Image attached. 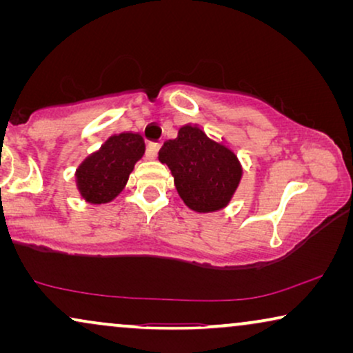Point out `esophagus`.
<instances>
[{
  "instance_id": "esophagus-1",
  "label": "esophagus",
  "mask_w": 353,
  "mask_h": 353,
  "mask_svg": "<svg viewBox=\"0 0 353 353\" xmlns=\"http://www.w3.org/2000/svg\"><path fill=\"white\" fill-rule=\"evenodd\" d=\"M161 146H162V143H159V141H151V143H149L148 144V157L149 159H156Z\"/></svg>"
}]
</instances>
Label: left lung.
I'll list each match as a JSON object with an SVG mask.
<instances>
[{"label":"left lung","instance_id":"8db88e82","mask_svg":"<svg viewBox=\"0 0 353 353\" xmlns=\"http://www.w3.org/2000/svg\"><path fill=\"white\" fill-rule=\"evenodd\" d=\"M159 161L167 163L178 194L196 212L223 209L243 175L238 157L228 148L191 125L181 127L175 139L163 143Z\"/></svg>","mask_w":353,"mask_h":353}]
</instances>
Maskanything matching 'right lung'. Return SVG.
<instances>
[{
	"label": "right lung",
	"instance_id": "1",
	"mask_svg": "<svg viewBox=\"0 0 353 353\" xmlns=\"http://www.w3.org/2000/svg\"><path fill=\"white\" fill-rule=\"evenodd\" d=\"M144 139L138 133L110 137L77 170V183L85 201L104 204L123 190L134 163L143 157Z\"/></svg>",
	"mask_w": 353,
	"mask_h": 353
}]
</instances>
